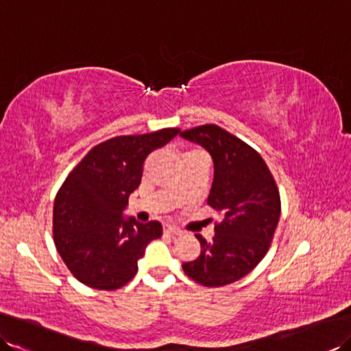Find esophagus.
Here are the masks:
<instances>
[{
  "label": "esophagus",
  "mask_w": 351,
  "mask_h": 351,
  "mask_svg": "<svg viewBox=\"0 0 351 351\" xmlns=\"http://www.w3.org/2000/svg\"><path fill=\"white\" fill-rule=\"evenodd\" d=\"M164 232L171 234V235H182V230L176 228L174 225H169V223H164Z\"/></svg>",
  "instance_id": "obj_1"
}]
</instances>
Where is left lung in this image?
Listing matches in <instances>:
<instances>
[{"instance_id":"1","label":"left lung","mask_w":351,"mask_h":351,"mask_svg":"<svg viewBox=\"0 0 351 351\" xmlns=\"http://www.w3.org/2000/svg\"><path fill=\"white\" fill-rule=\"evenodd\" d=\"M180 135L210 153L215 176L207 202L223 217L211 243L196 235L201 252L183 269L202 286L230 285L269 249L281 211L277 184L259 153L220 126H196Z\"/></svg>"}]
</instances>
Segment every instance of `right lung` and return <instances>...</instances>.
<instances>
[{
	"mask_svg": "<svg viewBox=\"0 0 351 351\" xmlns=\"http://www.w3.org/2000/svg\"><path fill=\"white\" fill-rule=\"evenodd\" d=\"M178 132V128H165L114 136L89 150L66 177L55 198L53 240L80 283L114 290L136 274L147 244L162 235V225L125 217L128 199L141 183L150 153Z\"/></svg>",
	"mask_w": 351,
	"mask_h": 351,
	"instance_id": "obj_1",
	"label": "right lung"
}]
</instances>
